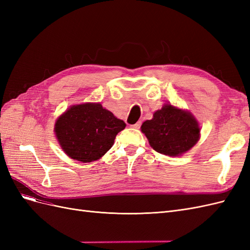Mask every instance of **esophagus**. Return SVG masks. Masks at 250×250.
I'll return each mask as SVG.
<instances>
[{"label": "esophagus", "mask_w": 250, "mask_h": 250, "mask_svg": "<svg viewBox=\"0 0 250 250\" xmlns=\"http://www.w3.org/2000/svg\"><path fill=\"white\" fill-rule=\"evenodd\" d=\"M141 124H142V122L140 121V122H138V123H135V124L131 125V127H132V128H134V129H139V128L141 127Z\"/></svg>", "instance_id": "esophagus-1"}]
</instances>
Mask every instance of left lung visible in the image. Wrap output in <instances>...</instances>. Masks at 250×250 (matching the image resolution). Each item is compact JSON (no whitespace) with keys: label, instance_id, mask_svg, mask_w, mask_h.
Masks as SVG:
<instances>
[{"label":"left lung","instance_id":"8db88e82","mask_svg":"<svg viewBox=\"0 0 250 250\" xmlns=\"http://www.w3.org/2000/svg\"><path fill=\"white\" fill-rule=\"evenodd\" d=\"M141 130L156 152L169 156L186 153L200 138L198 121L192 113L168 103L145 121Z\"/></svg>","mask_w":250,"mask_h":250}]
</instances>
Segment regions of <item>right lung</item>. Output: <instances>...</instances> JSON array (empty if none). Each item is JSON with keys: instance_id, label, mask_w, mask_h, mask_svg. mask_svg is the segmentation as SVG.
Masks as SVG:
<instances>
[{"instance_id": "add662e5", "label": "right lung", "mask_w": 250, "mask_h": 250, "mask_svg": "<svg viewBox=\"0 0 250 250\" xmlns=\"http://www.w3.org/2000/svg\"><path fill=\"white\" fill-rule=\"evenodd\" d=\"M126 127L101 103L73 105L60 116L54 131L66 155L82 163L99 160L112 147L117 134Z\"/></svg>"}]
</instances>
